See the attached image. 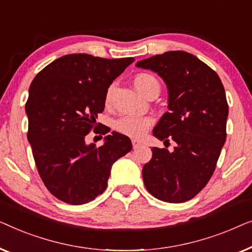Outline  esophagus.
I'll use <instances>...</instances> for the list:
<instances>
[{"label":"esophagus","instance_id":"esophagus-1","mask_svg":"<svg viewBox=\"0 0 252 252\" xmlns=\"http://www.w3.org/2000/svg\"><path fill=\"white\" fill-rule=\"evenodd\" d=\"M132 146H133V148H137L138 146H140V143L136 139H132Z\"/></svg>","mask_w":252,"mask_h":252}]
</instances>
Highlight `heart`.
Wrapping results in <instances>:
<instances>
[{
	"instance_id": "1",
	"label": "heart",
	"mask_w": 252,
	"mask_h": 252,
	"mask_svg": "<svg viewBox=\"0 0 252 252\" xmlns=\"http://www.w3.org/2000/svg\"><path fill=\"white\" fill-rule=\"evenodd\" d=\"M133 86L139 91V94L146 95L152 91L160 92V82L157 77L148 73H139L134 76ZM114 92V84L108 87L106 91V104H111L112 95ZM153 123V119L150 116H137V115H123L115 122V129L126 136L132 138L143 137L148 127Z\"/></svg>"
}]
</instances>
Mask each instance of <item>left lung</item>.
Masks as SVG:
<instances>
[{"instance_id":"8db88e82","label":"left lung","mask_w":252,"mask_h":252,"mask_svg":"<svg viewBox=\"0 0 252 252\" xmlns=\"http://www.w3.org/2000/svg\"><path fill=\"white\" fill-rule=\"evenodd\" d=\"M137 67L158 73L169 92L168 109L153 134L176 143L172 152L153 147L143 168L148 192L158 200L182 203L210 180L226 140L228 105L218 74L186 51H168L140 60Z\"/></svg>"}]
</instances>
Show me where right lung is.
I'll return each instance as SVG.
<instances>
[{
    "instance_id": "1",
    "label": "right lung",
    "mask_w": 252,
    "mask_h": 252,
    "mask_svg": "<svg viewBox=\"0 0 252 252\" xmlns=\"http://www.w3.org/2000/svg\"><path fill=\"white\" fill-rule=\"evenodd\" d=\"M133 62L66 55L34 77L25 107L27 139L42 182L58 200L74 205L94 200L107 187L113 163L132 150L129 138L107 134V127L98 130L107 134L100 147L86 137L104 111L108 87Z\"/></svg>"
}]
</instances>
